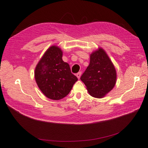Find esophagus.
<instances>
[{"label": "esophagus", "mask_w": 148, "mask_h": 148, "mask_svg": "<svg viewBox=\"0 0 148 148\" xmlns=\"http://www.w3.org/2000/svg\"><path fill=\"white\" fill-rule=\"evenodd\" d=\"M81 75H82V72H79L78 73L76 74V76L78 78V79H79L80 77H81Z\"/></svg>", "instance_id": "obj_1"}]
</instances>
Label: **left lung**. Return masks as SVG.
I'll return each mask as SVG.
<instances>
[{
	"label": "left lung",
	"instance_id": "left-lung-1",
	"mask_svg": "<svg viewBox=\"0 0 148 148\" xmlns=\"http://www.w3.org/2000/svg\"><path fill=\"white\" fill-rule=\"evenodd\" d=\"M91 96L101 98L110 92L116 83V71L102 48L90 54L88 67L80 77Z\"/></svg>",
	"mask_w": 148,
	"mask_h": 148
}]
</instances>
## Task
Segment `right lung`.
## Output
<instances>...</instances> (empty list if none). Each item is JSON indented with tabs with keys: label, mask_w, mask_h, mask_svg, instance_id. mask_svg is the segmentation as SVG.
I'll return each instance as SVG.
<instances>
[{
	"label": "right lung",
	"mask_w": 148,
	"mask_h": 148,
	"mask_svg": "<svg viewBox=\"0 0 148 148\" xmlns=\"http://www.w3.org/2000/svg\"><path fill=\"white\" fill-rule=\"evenodd\" d=\"M63 52L58 46L49 47L39 61L34 77L40 90L53 100L63 99L67 95L77 81L70 66L62 60Z\"/></svg>",
	"instance_id": "right-lung-1"
}]
</instances>
